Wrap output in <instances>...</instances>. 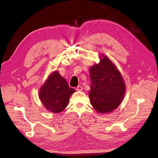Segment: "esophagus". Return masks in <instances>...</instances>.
Masks as SVG:
<instances>
[{"label":"esophagus","mask_w":158,"mask_h":158,"mask_svg":"<svg viewBox=\"0 0 158 158\" xmlns=\"http://www.w3.org/2000/svg\"><path fill=\"white\" fill-rule=\"evenodd\" d=\"M82 89H83V88L82 86H81V85H78V86L76 88V91H82Z\"/></svg>","instance_id":"obj_1"}]
</instances>
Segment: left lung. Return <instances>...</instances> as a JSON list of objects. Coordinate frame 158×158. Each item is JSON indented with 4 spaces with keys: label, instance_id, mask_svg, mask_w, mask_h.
<instances>
[{
    "label": "left lung",
    "instance_id": "left-lung-1",
    "mask_svg": "<svg viewBox=\"0 0 158 158\" xmlns=\"http://www.w3.org/2000/svg\"><path fill=\"white\" fill-rule=\"evenodd\" d=\"M99 63L89 68L90 103L99 113L116 109L125 96V82L116 65L106 55H101Z\"/></svg>",
    "mask_w": 158,
    "mask_h": 158
}]
</instances>
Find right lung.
<instances>
[{
	"instance_id": "obj_1",
	"label": "right lung",
	"mask_w": 158,
	"mask_h": 158,
	"mask_svg": "<svg viewBox=\"0 0 158 158\" xmlns=\"http://www.w3.org/2000/svg\"><path fill=\"white\" fill-rule=\"evenodd\" d=\"M76 90L70 88L68 82L59 71L49 74L40 89L39 98L44 107L49 112L58 113L67 107L71 95Z\"/></svg>"
}]
</instances>
